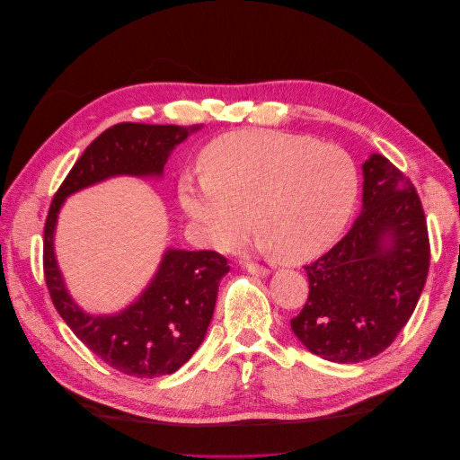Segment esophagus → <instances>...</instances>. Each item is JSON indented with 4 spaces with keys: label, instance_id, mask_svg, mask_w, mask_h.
<instances>
[{
    "label": "esophagus",
    "instance_id": "esophagus-1",
    "mask_svg": "<svg viewBox=\"0 0 460 460\" xmlns=\"http://www.w3.org/2000/svg\"><path fill=\"white\" fill-rule=\"evenodd\" d=\"M245 270H247L249 274H253V276H259V278H267V276L270 274V270H269V269H264V267H259V264H247V267H245Z\"/></svg>",
    "mask_w": 460,
    "mask_h": 460
}]
</instances>
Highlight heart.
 Here are the masks:
<instances>
[{"label":"heart","instance_id":"b5f03b06","mask_svg":"<svg viewBox=\"0 0 460 460\" xmlns=\"http://www.w3.org/2000/svg\"><path fill=\"white\" fill-rule=\"evenodd\" d=\"M203 178H182L180 203L203 240L226 252L253 228L282 264L316 259L336 243L358 193L353 157L309 136L243 130L208 144Z\"/></svg>","mask_w":460,"mask_h":460}]
</instances>
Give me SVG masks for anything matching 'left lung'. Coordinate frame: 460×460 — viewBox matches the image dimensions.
Listing matches in <instances>:
<instances>
[{
    "label": "left lung",
    "instance_id": "obj_1",
    "mask_svg": "<svg viewBox=\"0 0 460 460\" xmlns=\"http://www.w3.org/2000/svg\"><path fill=\"white\" fill-rule=\"evenodd\" d=\"M363 208L345 238L305 267L309 299L291 318L297 340L330 363L380 355L409 323L426 284L422 203L380 153L363 163Z\"/></svg>",
    "mask_w": 460,
    "mask_h": 460
}]
</instances>
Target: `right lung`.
<instances>
[{
  "mask_svg": "<svg viewBox=\"0 0 460 460\" xmlns=\"http://www.w3.org/2000/svg\"><path fill=\"white\" fill-rule=\"evenodd\" d=\"M203 124H115L82 153L49 207L44 228V274L51 301L61 318L109 367L155 378L172 374L198 351L211 324L218 282L230 267L215 252L166 247L159 267L130 305L111 314H93L68 294L55 255V228L66 198L109 178H163L176 146Z\"/></svg>",
  "mask_w": 460,
  "mask_h": 460,
  "instance_id": "1",
  "label": "right lung"
}]
</instances>
